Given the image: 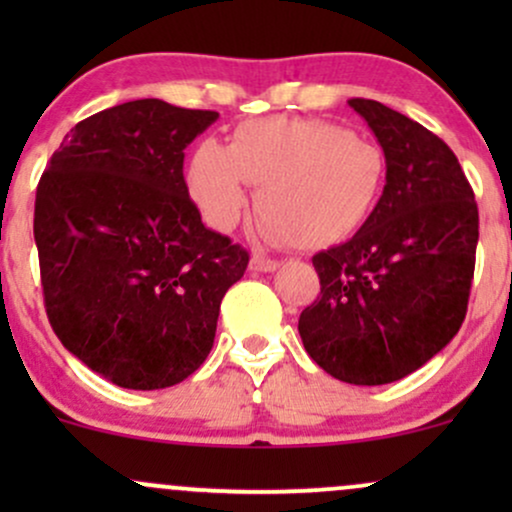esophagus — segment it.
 <instances>
[{"instance_id":"esophagus-1","label":"esophagus","mask_w":512,"mask_h":512,"mask_svg":"<svg viewBox=\"0 0 512 512\" xmlns=\"http://www.w3.org/2000/svg\"><path fill=\"white\" fill-rule=\"evenodd\" d=\"M250 269L252 272H276V269H279V262L276 260H267V257H260V255H255L250 260Z\"/></svg>"}]
</instances>
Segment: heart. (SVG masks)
I'll return each instance as SVG.
<instances>
[{
  "label": "heart",
  "mask_w": 512,
  "mask_h": 512,
  "mask_svg": "<svg viewBox=\"0 0 512 512\" xmlns=\"http://www.w3.org/2000/svg\"><path fill=\"white\" fill-rule=\"evenodd\" d=\"M383 149L320 117H252L231 142L204 139L187 163V190L219 231L233 228L255 197L257 233L293 248L351 238L385 190Z\"/></svg>",
  "instance_id": "heart-1"
}]
</instances>
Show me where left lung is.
<instances>
[{
  "label": "left lung",
  "mask_w": 512,
  "mask_h": 512,
  "mask_svg": "<svg viewBox=\"0 0 512 512\" xmlns=\"http://www.w3.org/2000/svg\"><path fill=\"white\" fill-rule=\"evenodd\" d=\"M387 161L358 233L313 257L320 296L301 313L310 358L351 385H387L443 351L467 315L479 211L450 146L407 115L351 98Z\"/></svg>",
  "instance_id": "8db88e82"
}]
</instances>
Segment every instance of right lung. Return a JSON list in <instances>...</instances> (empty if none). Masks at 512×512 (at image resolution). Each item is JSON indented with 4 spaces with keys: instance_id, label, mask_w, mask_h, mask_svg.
<instances>
[{
    "instance_id": "1",
    "label": "right lung",
    "mask_w": 512,
    "mask_h": 512,
    "mask_svg": "<svg viewBox=\"0 0 512 512\" xmlns=\"http://www.w3.org/2000/svg\"><path fill=\"white\" fill-rule=\"evenodd\" d=\"M214 110L129 101L81 120L35 192L45 310L64 349L113 385L163 390L209 356L248 252L202 223L185 149Z\"/></svg>"
}]
</instances>
